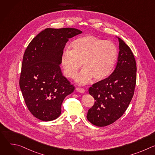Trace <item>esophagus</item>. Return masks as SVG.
<instances>
[{
  "label": "esophagus",
  "instance_id": "obj_1",
  "mask_svg": "<svg viewBox=\"0 0 155 155\" xmlns=\"http://www.w3.org/2000/svg\"><path fill=\"white\" fill-rule=\"evenodd\" d=\"M76 90L77 91L81 93H84L86 92V90L84 89V88H82V87H76Z\"/></svg>",
  "mask_w": 155,
  "mask_h": 155
}]
</instances>
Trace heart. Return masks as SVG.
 Masks as SVG:
<instances>
[{
	"label": "heart",
	"mask_w": 155,
	"mask_h": 155,
	"mask_svg": "<svg viewBox=\"0 0 155 155\" xmlns=\"http://www.w3.org/2000/svg\"><path fill=\"white\" fill-rule=\"evenodd\" d=\"M118 56V48L112 41L86 35L74 40L71 50L63 51L61 63L65 75L70 78L76 77L83 63L84 69L78 75L77 82L85 84L93 77L101 80L108 77L114 69Z\"/></svg>",
	"instance_id": "heart-1"
}]
</instances>
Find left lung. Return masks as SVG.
Instances as JSON below:
<instances>
[{
    "instance_id": "obj_1",
    "label": "left lung",
    "mask_w": 155,
    "mask_h": 155,
    "mask_svg": "<svg viewBox=\"0 0 155 155\" xmlns=\"http://www.w3.org/2000/svg\"><path fill=\"white\" fill-rule=\"evenodd\" d=\"M118 40L120 51L115 70L88 90L95 102L86 117L91 123L99 127L111 124L118 120L126 112L134 94L136 59L129 46L120 38Z\"/></svg>"
}]
</instances>
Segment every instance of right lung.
Listing matches in <instances>:
<instances>
[{
    "mask_svg": "<svg viewBox=\"0 0 155 155\" xmlns=\"http://www.w3.org/2000/svg\"><path fill=\"white\" fill-rule=\"evenodd\" d=\"M81 33L75 28H47L25 50L19 86L29 112L38 120L48 121L59 117L64 98L75 90L62 75L59 64L65 43Z\"/></svg>",
    "mask_w": 155,
    "mask_h": 155,
    "instance_id": "right-lung-1",
    "label": "right lung"
}]
</instances>
